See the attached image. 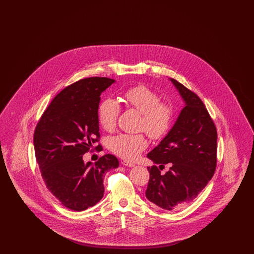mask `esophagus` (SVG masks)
Listing matches in <instances>:
<instances>
[{
    "label": "esophagus",
    "instance_id": "34e87169",
    "mask_svg": "<svg viewBox=\"0 0 254 254\" xmlns=\"http://www.w3.org/2000/svg\"><path fill=\"white\" fill-rule=\"evenodd\" d=\"M122 164H123V166H125V167H129V168L135 167V165H134L133 163H130V162H128V161H123Z\"/></svg>",
    "mask_w": 254,
    "mask_h": 254
}]
</instances>
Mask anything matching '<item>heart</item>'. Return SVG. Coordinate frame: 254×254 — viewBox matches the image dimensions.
I'll use <instances>...</instances> for the list:
<instances>
[{"label":"heart","instance_id":"1","mask_svg":"<svg viewBox=\"0 0 254 254\" xmlns=\"http://www.w3.org/2000/svg\"><path fill=\"white\" fill-rule=\"evenodd\" d=\"M124 97L129 107L143 115L141 127L152 139H161L169 132L173 117L172 108L169 104L160 102L156 92L145 85H136L127 89ZM120 109L119 103L111 98L106 99L100 105L98 119L104 129H114ZM109 146L116 155L131 161L147 146V140L143 134L121 133L109 139Z\"/></svg>","mask_w":254,"mask_h":254}]
</instances>
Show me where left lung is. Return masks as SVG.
<instances>
[{
  "instance_id": "obj_1",
  "label": "left lung",
  "mask_w": 254,
  "mask_h": 254,
  "mask_svg": "<svg viewBox=\"0 0 254 254\" xmlns=\"http://www.w3.org/2000/svg\"><path fill=\"white\" fill-rule=\"evenodd\" d=\"M185 107L166 137L146 156L170 169L161 174L156 166L147 168L148 201L161 208L176 210L197 197L216 169L217 131L202 100L174 79ZM159 167V168H160Z\"/></svg>"
}]
</instances>
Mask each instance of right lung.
<instances>
[{"label": "right lung", "instance_id": "1", "mask_svg": "<svg viewBox=\"0 0 254 254\" xmlns=\"http://www.w3.org/2000/svg\"><path fill=\"white\" fill-rule=\"evenodd\" d=\"M114 83L91 77L68 85L52 100L35 128L33 143L42 177L49 191L72 210L96 205L104 196L106 172L119 166L111 154L95 164L83 160L100 138L101 94Z\"/></svg>", "mask_w": 254, "mask_h": 254}]
</instances>
